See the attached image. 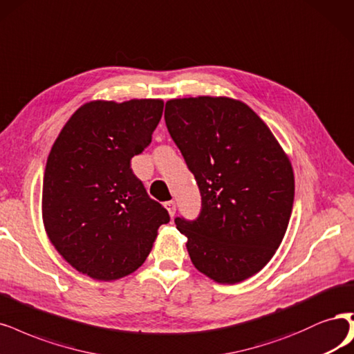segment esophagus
<instances>
[{"label":"esophagus","instance_id":"obj_1","mask_svg":"<svg viewBox=\"0 0 354 354\" xmlns=\"http://www.w3.org/2000/svg\"><path fill=\"white\" fill-rule=\"evenodd\" d=\"M165 208H167V211H168L169 215L174 216V214H176V202H174V201L165 202Z\"/></svg>","mask_w":354,"mask_h":354}]
</instances>
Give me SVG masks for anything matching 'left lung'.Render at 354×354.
<instances>
[{"label": "left lung", "instance_id": "8db88e82", "mask_svg": "<svg viewBox=\"0 0 354 354\" xmlns=\"http://www.w3.org/2000/svg\"><path fill=\"white\" fill-rule=\"evenodd\" d=\"M164 117L202 198L196 219H174L190 259L219 284L240 283L271 261L286 234L295 201L288 156L237 100H169Z\"/></svg>", "mask_w": 354, "mask_h": 354}]
</instances>
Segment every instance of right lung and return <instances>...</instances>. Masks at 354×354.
Here are the masks:
<instances>
[{"label":"right lung","mask_w":354,"mask_h":354,"mask_svg":"<svg viewBox=\"0 0 354 354\" xmlns=\"http://www.w3.org/2000/svg\"><path fill=\"white\" fill-rule=\"evenodd\" d=\"M161 100L92 101L59 131L48 155L42 218L58 253L100 281L123 278L146 261L169 221L133 174L131 158L152 140Z\"/></svg>","instance_id":"right-lung-1"}]
</instances>
